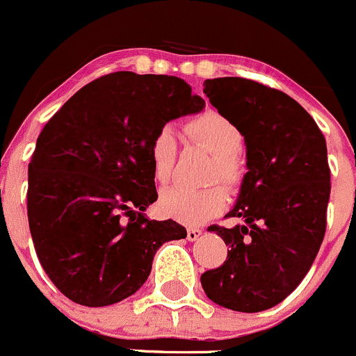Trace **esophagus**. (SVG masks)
<instances>
[{"label": "esophagus", "instance_id": "34e87169", "mask_svg": "<svg viewBox=\"0 0 356 356\" xmlns=\"http://www.w3.org/2000/svg\"><path fill=\"white\" fill-rule=\"evenodd\" d=\"M200 235H202V230H200V228H188V230H186V238H188L190 242H195Z\"/></svg>", "mask_w": 356, "mask_h": 356}]
</instances>
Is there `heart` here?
Returning a JSON list of instances; mask_svg holds the SVG:
<instances>
[{"mask_svg":"<svg viewBox=\"0 0 356 356\" xmlns=\"http://www.w3.org/2000/svg\"><path fill=\"white\" fill-rule=\"evenodd\" d=\"M188 138L206 145L216 154L214 177H220L227 185H237L241 178V161L237 154L244 145V133L227 115L216 111H206L185 122ZM178 136L173 126L166 124L156 131L149 145L150 166L157 181L164 183L171 178L177 161ZM227 206V192L223 186L209 188H186L173 185L161 193L159 207L164 216L188 227H199L220 214Z\"/></svg>","mask_w":356,"mask_h":356,"instance_id":"heart-1","label":"heart"}]
</instances>
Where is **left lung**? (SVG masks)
Returning <instances> with one entry per match:
<instances>
[{
	"instance_id": "1",
	"label": "left lung",
	"mask_w": 356,
	"mask_h": 356,
	"mask_svg": "<svg viewBox=\"0 0 356 356\" xmlns=\"http://www.w3.org/2000/svg\"><path fill=\"white\" fill-rule=\"evenodd\" d=\"M218 112L244 133L245 166L230 218L209 227L230 248L227 261L200 275L211 301L256 313L299 286L325 235L330 170L327 145L312 115L284 91L244 77L204 81Z\"/></svg>"
}]
</instances>
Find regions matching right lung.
<instances>
[{
    "mask_svg": "<svg viewBox=\"0 0 356 356\" xmlns=\"http://www.w3.org/2000/svg\"><path fill=\"white\" fill-rule=\"evenodd\" d=\"M206 105L175 76L107 74L47 122L29 163L27 218L41 266L63 296L108 306L149 279L154 256L186 237L149 220L157 200L149 145L166 122Z\"/></svg>",
    "mask_w": 356,
    "mask_h": 356,
    "instance_id": "add662e5",
    "label": "right lung"
}]
</instances>
